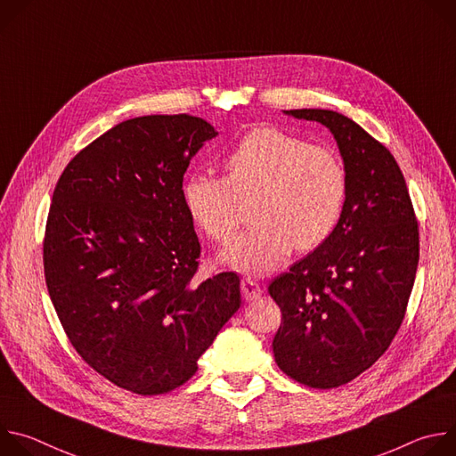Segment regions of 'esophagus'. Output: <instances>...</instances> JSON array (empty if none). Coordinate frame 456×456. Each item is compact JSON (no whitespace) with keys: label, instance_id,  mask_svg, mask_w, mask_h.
Returning a JSON list of instances; mask_svg holds the SVG:
<instances>
[{"label":"esophagus","instance_id":"1","mask_svg":"<svg viewBox=\"0 0 456 456\" xmlns=\"http://www.w3.org/2000/svg\"><path fill=\"white\" fill-rule=\"evenodd\" d=\"M262 294H264V289L259 287L254 280H250V278L241 280V296L245 301H254Z\"/></svg>","mask_w":456,"mask_h":456}]
</instances>
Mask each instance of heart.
<instances>
[{
  "mask_svg": "<svg viewBox=\"0 0 456 456\" xmlns=\"http://www.w3.org/2000/svg\"><path fill=\"white\" fill-rule=\"evenodd\" d=\"M225 176L192 173L182 189L185 209L211 240L231 243L243 204L252 202L250 231L224 252L229 267L262 276L290 252L314 250L336 231L346 204L341 159L278 127H256L224 159Z\"/></svg>",
  "mask_w": 456,
  "mask_h": 456,
  "instance_id": "obj_1",
  "label": "heart"
}]
</instances>
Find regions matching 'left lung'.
<instances>
[{
  "label": "left lung",
  "instance_id": "1",
  "mask_svg": "<svg viewBox=\"0 0 456 456\" xmlns=\"http://www.w3.org/2000/svg\"><path fill=\"white\" fill-rule=\"evenodd\" d=\"M327 126L343 157L348 194L332 236L269 285L281 310L278 366L319 389L368 370L394 341L419 265V224L404 175L379 141L332 110H289Z\"/></svg>",
  "mask_w": 456,
  "mask_h": 456
}]
</instances>
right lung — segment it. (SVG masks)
I'll return each instance as SVG.
<instances>
[{
  "label": "right lung",
  "mask_w": 456,
  "mask_h": 456,
  "mask_svg": "<svg viewBox=\"0 0 456 456\" xmlns=\"http://www.w3.org/2000/svg\"><path fill=\"white\" fill-rule=\"evenodd\" d=\"M218 135L192 115L124 120L79 151L53 189L45 280L77 354L115 386L160 395L187 382L240 308V278L194 280L200 241L183 173Z\"/></svg>",
  "instance_id": "1"
}]
</instances>
